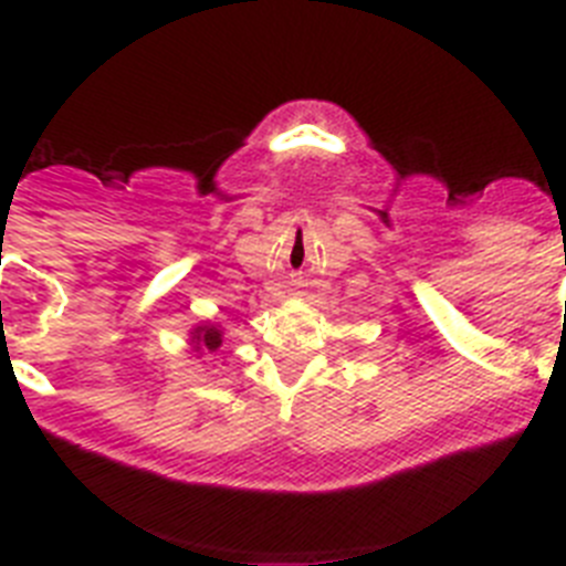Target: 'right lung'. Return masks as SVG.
Returning <instances> with one entry per match:
<instances>
[{
  "label": "right lung",
  "instance_id": "1",
  "mask_svg": "<svg viewBox=\"0 0 566 566\" xmlns=\"http://www.w3.org/2000/svg\"><path fill=\"white\" fill-rule=\"evenodd\" d=\"M223 343V332L221 328H214V326H198L192 332V345H195V352H218Z\"/></svg>",
  "mask_w": 566,
  "mask_h": 566
}]
</instances>
